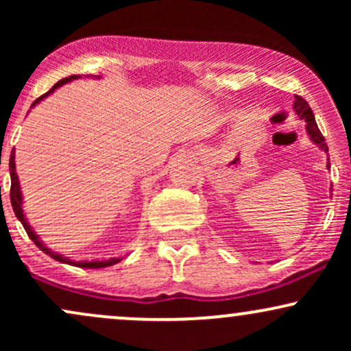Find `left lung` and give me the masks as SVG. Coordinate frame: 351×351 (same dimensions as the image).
Masks as SVG:
<instances>
[{"label":"left lung","instance_id":"8db88e82","mask_svg":"<svg viewBox=\"0 0 351 351\" xmlns=\"http://www.w3.org/2000/svg\"><path fill=\"white\" fill-rule=\"evenodd\" d=\"M293 108H295L297 115H299L300 119H304L305 122H307V125H305V127H307V134L310 135V138H312V142L317 143L318 147H320L325 153H328V147H327V143H325V136L322 135L320 130H318L317 122H315V117H313V112H312V108L308 107L307 100L302 99L300 95H295V102H293ZM327 165H328V168H330V162Z\"/></svg>","mask_w":351,"mask_h":351}]
</instances>
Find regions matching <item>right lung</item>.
<instances>
[{
  "label": "right lung",
  "instance_id": "1",
  "mask_svg": "<svg viewBox=\"0 0 351 351\" xmlns=\"http://www.w3.org/2000/svg\"><path fill=\"white\" fill-rule=\"evenodd\" d=\"M77 77H79V75H69V77H66V79L59 80V82L56 84V86L52 87L49 92H46V94L41 95V97H39V99H36L34 102H33V106H36V104H38L39 100H43L44 97H47V95L52 94V92H54L56 88H58V87L62 86V84H67V82H71L72 79H77ZM10 175H11V191H10V196H11V206H13V211H14V215H16V217H18L19 221H21V224H23L24 231L27 232V236L31 237V241H33V243H34L36 245H38V247L41 249L43 252H46L47 256H51L52 259L59 261V263L72 264V265H77V267H86V269H99V267H108V265H114V264L119 263L120 259H108V261H92V263H88V261H71V259H67V257H62V256H60V254H56V252H52L51 249H47L46 245L43 244V241H39L38 234H36V232L33 231V229H31L29 223H27V221H26V217H24V213H23V208H21V204H23L21 188H19L18 175H16V165H14V148H13V152H11V156H10Z\"/></svg>",
  "mask_w": 351,
  "mask_h": 351
}]
</instances>
